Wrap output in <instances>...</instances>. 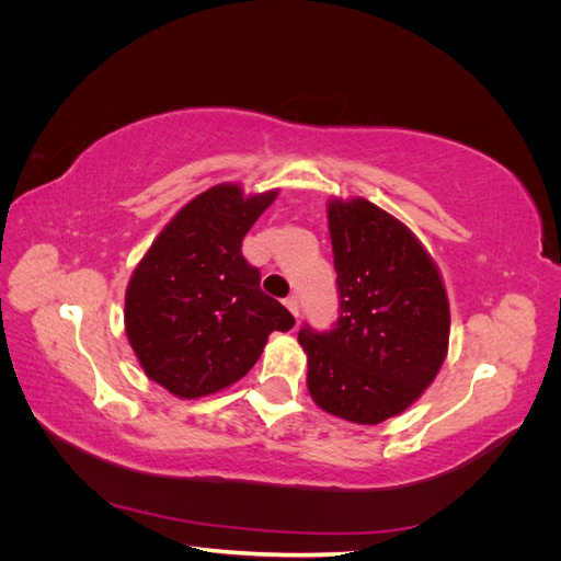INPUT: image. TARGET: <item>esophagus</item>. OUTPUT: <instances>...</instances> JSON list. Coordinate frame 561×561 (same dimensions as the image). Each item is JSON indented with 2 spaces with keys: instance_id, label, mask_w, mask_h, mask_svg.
<instances>
[{
  "instance_id": "34e87169",
  "label": "esophagus",
  "mask_w": 561,
  "mask_h": 561,
  "mask_svg": "<svg viewBox=\"0 0 561 561\" xmlns=\"http://www.w3.org/2000/svg\"><path fill=\"white\" fill-rule=\"evenodd\" d=\"M285 307H287V311H290L295 318H299V299H297L295 295L285 299Z\"/></svg>"
}]
</instances>
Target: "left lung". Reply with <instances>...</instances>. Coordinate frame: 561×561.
I'll list each match as a JSON object with an SVG mask.
<instances>
[{"mask_svg": "<svg viewBox=\"0 0 561 561\" xmlns=\"http://www.w3.org/2000/svg\"><path fill=\"white\" fill-rule=\"evenodd\" d=\"M339 285L334 330L299 332L307 386L322 412L363 426L402 414L449 351V299L431 252L375 203L330 198Z\"/></svg>", "mask_w": 561, "mask_h": 561, "instance_id": "1", "label": "left lung"}]
</instances>
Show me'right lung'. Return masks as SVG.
I'll use <instances>...</instances> for the list:
<instances>
[{
	"label": "right lung",
	"mask_w": 561,
	"mask_h": 561,
	"mask_svg": "<svg viewBox=\"0 0 561 561\" xmlns=\"http://www.w3.org/2000/svg\"><path fill=\"white\" fill-rule=\"evenodd\" d=\"M278 190L245 194L222 182L182 206L142 254L126 285L124 328L147 379L184 400L243 379L271 332L295 325L260 290L243 236Z\"/></svg>",
	"instance_id": "obj_1"
}]
</instances>
